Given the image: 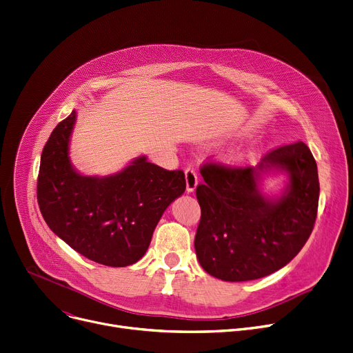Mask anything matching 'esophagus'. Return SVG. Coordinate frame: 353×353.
<instances>
[{
  "mask_svg": "<svg viewBox=\"0 0 353 353\" xmlns=\"http://www.w3.org/2000/svg\"><path fill=\"white\" fill-rule=\"evenodd\" d=\"M184 174H185V189H187V192L192 193V192H194V189L197 187V183H199L197 172L193 168H187L184 170Z\"/></svg>",
  "mask_w": 353,
  "mask_h": 353,
  "instance_id": "34e87169",
  "label": "esophagus"
}]
</instances>
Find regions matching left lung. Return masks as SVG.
Returning <instances> with one entry per match:
<instances>
[{
    "instance_id": "1",
    "label": "left lung",
    "mask_w": 353,
    "mask_h": 353,
    "mask_svg": "<svg viewBox=\"0 0 353 353\" xmlns=\"http://www.w3.org/2000/svg\"><path fill=\"white\" fill-rule=\"evenodd\" d=\"M278 167L290 184L276 201L265 199L256 181ZM196 196L201 217L194 248L205 272L223 281H250L287 265L308 241L318 213L316 161L303 142L270 150L256 168L207 161Z\"/></svg>"
}]
</instances>
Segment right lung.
I'll list each match as a JSON object with an SVG mask.
<instances>
[{"label":"right lung","instance_id":"1","mask_svg":"<svg viewBox=\"0 0 353 353\" xmlns=\"http://www.w3.org/2000/svg\"><path fill=\"white\" fill-rule=\"evenodd\" d=\"M75 119L72 110L43 146L37 184L41 214L59 239L89 260L132 265L148 251L164 210L184 193V173L159 168L143 156L114 176H82L68 157Z\"/></svg>","mask_w":353,"mask_h":353}]
</instances>
